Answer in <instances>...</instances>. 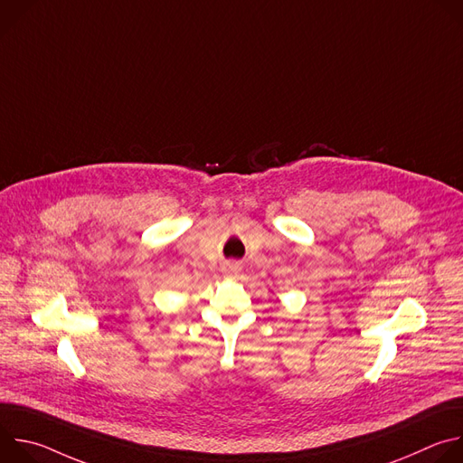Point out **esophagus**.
<instances>
[{
    "mask_svg": "<svg viewBox=\"0 0 463 463\" xmlns=\"http://www.w3.org/2000/svg\"><path fill=\"white\" fill-rule=\"evenodd\" d=\"M227 271L236 273V271H238V266H234V263H229V266H227Z\"/></svg>",
    "mask_w": 463,
    "mask_h": 463,
    "instance_id": "34e87169",
    "label": "esophagus"
}]
</instances>
